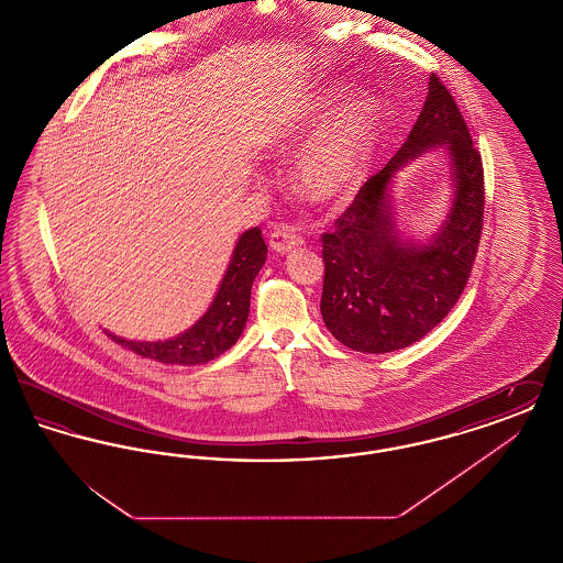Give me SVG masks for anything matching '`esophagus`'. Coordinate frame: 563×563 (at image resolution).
<instances>
[{
	"mask_svg": "<svg viewBox=\"0 0 563 563\" xmlns=\"http://www.w3.org/2000/svg\"><path fill=\"white\" fill-rule=\"evenodd\" d=\"M303 244V239L299 232H295L291 225H278L272 230L269 234V246L276 251V253H287L295 246Z\"/></svg>",
	"mask_w": 563,
	"mask_h": 563,
	"instance_id": "1",
	"label": "esophagus"
}]
</instances>
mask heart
Instances as JSON below:
<instances>
[{"instance_id":"obj_1","label":"heart","mask_w":563,"mask_h":563,"mask_svg":"<svg viewBox=\"0 0 563 563\" xmlns=\"http://www.w3.org/2000/svg\"><path fill=\"white\" fill-rule=\"evenodd\" d=\"M340 99V88L319 90L287 129L289 139H301L319 126L295 168L299 189L319 202L346 200L361 188L379 134L382 115L375 99L358 95L335 109Z\"/></svg>"}]
</instances>
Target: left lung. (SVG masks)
Returning <instances> with one entry per match:
<instances>
[{
  "instance_id": "obj_1",
  "label": "left lung",
  "mask_w": 563,
  "mask_h": 563,
  "mask_svg": "<svg viewBox=\"0 0 563 563\" xmlns=\"http://www.w3.org/2000/svg\"><path fill=\"white\" fill-rule=\"evenodd\" d=\"M445 144L455 170V205L429 245L401 243L387 186L405 161ZM482 154L452 92L430 74L429 95L411 133L390 162L356 191L321 236V314L331 335L356 352L407 349L443 321L464 291L482 242Z\"/></svg>"
}]
</instances>
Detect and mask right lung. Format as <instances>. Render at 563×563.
I'll return each instance as SVG.
<instances>
[{
  "instance_id": "add662e5",
  "label": "right lung",
  "mask_w": 563,
  "mask_h": 563,
  "mask_svg": "<svg viewBox=\"0 0 563 563\" xmlns=\"http://www.w3.org/2000/svg\"><path fill=\"white\" fill-rule=\"evenodd\" d=\"M268 246L262 230L253 228L242 234L232 253V262L219 285L211 308L186 333L166 342H131L124 338H109L134 354L154 358L166 365H202L232 349L241 338L251 306V287L266 262Z\"/></svg>"
}]
</instances>
